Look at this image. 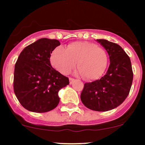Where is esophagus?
Returning <instances> with one entry per match:
<instances>
[{"label":"esophagus","mask_w":145,"mask_h":145,"mask_svg":"<svg viewBox=\"0 0 145 145\" xmlns=\"http://www.w3.org/2000/svg\"><path fill=\"white\" fill-rule=\"evenodd\" d=\"M69 83H70V84H72V83L74 82V81L75 80V79H74V78H69Z\"/></svg>","instance_id":"esophagus-1"}]
</instances>
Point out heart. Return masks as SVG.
<instances>
[{
	"instance_id": "b5f03b06",
	"label": "heart",
	"mask_w": 145,
	"mask_h": 145,
	"mask_svg": "<svg viewBox=\"0 0 145 145\" xmlns=\"http://www.w3.org/2000/svg\"><path fill=\"white\" fill-rule=\"evenodd\" d=\"M51 64L63 74H67L76 67L78 73L87 80H97L104 74L108 63L106 50L93 43L77 41L67 48H57L52 52Z\"/></svg>"
}]
</instances>
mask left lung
I'll return each instance as SVG.
<instances>
[{"instance_id":"obj_1","label":"left lung","mask_w":145,"mask_h":145,"mask_svg":"<svg viewBox=\"0 0 145 145\" xmlns=\"http://www.w3.org/2000/svg\"><path fill=\"white\" fill-rule=\"evenodd\" d=\"M110 58L106 74L99 80L84 84L80 95L82 104L88 108L105 112L120 106L127 98L133 81V71L129 57L119 45L97 39Z\"/></svg>"}]
</instances>
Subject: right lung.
I'll list each match as a JSON object with an SVG mask.
<instances>
[{"label":"right lung","instance_id":"obj_1","mask_svg":"<svg viewBox=\"0 0 145 145\" xmlns=\"http://www.w3.org/2000/svg\"><path fill=\"white\" fill-rule=\"evenodd\" d=\"M60 42L42 38L21 52L15 65L14 90L22 106L34 112H46L59 104V90L69 78L52 67L51 53Z\"/></svg>","mask_w":145,"mask_h":145}]
</instances>
